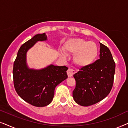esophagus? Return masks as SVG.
Returning <instances> with one entry per match:
<instances>
[{"instance_id": "1", "label": "esophagus", "mask_w": 128, "mask_h": 128, "mask_svg": "<svg viewBox=\"0 0 128 128\" xmlns=\"http://www.w3.org/2000/svg\"><path fill=\"white\" fill-rule=\"evenodd\" d=\"M67 72L68 76L69 77H70V76H73V75L75 74L76 71H75V70H73V69L70 68H69L68 69Z\"/></svg>"}]
</instances>
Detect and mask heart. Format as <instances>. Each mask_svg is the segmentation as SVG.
<instances>
[{
  "instance_id": "1",
  "label": "heart",
  "mask_w": 128,
  "mask_h": 128,
  "mask_svg": "<svg viewBox=\"0 0 128 128\" xmlns=\"http://www.w3.org/2000/svg\"><path fill=\"white\" fill-rule=\"evenodd\" d=\"M64 52L67 54H74V61L76 66L86 67L94 62L98 55V48L95 42L81 38L71 39L66 42ZM64 57L63 54H61Z\"/></svg>"
}]
</instances>
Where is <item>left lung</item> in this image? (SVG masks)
Segmentation results:
<instances>
[{
  "label": "left lung",
  "mask_w": 128,
  "mask_h": 128,
  "mask_svg": "<svg viewBox=\"0 0 128 128\" xmlns=\"http://www.w3.org/2000/svg\"><path fill=\"white\" fill-rule=\"evenodd\" d=\"M100 43V59L82 67L74 75L76 86L72 92L73 98L76 104L83 106L104 100L113 86L115 62L110 49Z\"/></svg>",
  "instance_id": "obj_1"
}]
</instances>
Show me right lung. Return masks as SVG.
I'll return each mask as SVG.
<instances>
[{
	"instance_id": "right-lung-1",
	"label": "right lung",
	"mask_w": 128,
	"mask_h": 128,
	"mask_svg": "<svg viewBox=\"0 0 128 128\" xmlns=\"http://www.w3.org/2000/svg\"><path fill=\"white\" fill-rule=\"evenodd\" d=\"M47 40L45 33L38 34L20 47L13 64L14 86L18 94L33 106L42 107L52 102L57 85L67 79L66 66L50 65L42 70L30 69L26 64L27 52L38 41Z\"/></svg>"
}]
</instances>
